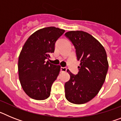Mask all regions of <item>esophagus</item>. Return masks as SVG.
Returning a JSON list of instances; mask_svg holds the SVG:
<instances>
[{"instance_id":"1","label":"esophagus","mask_w":121,"mask_h":121,"mask_svg":"<svg viewBox=\"0 0 121 121\" xmlns=\"http://www.w3.org/2000/svg\"><path fill=\"white\" fill-rule=\"evenodd\" d=\"M60 70H61L62 72H66L67 70V68L66 67H61Z\"/></svg>"}]
</instances>
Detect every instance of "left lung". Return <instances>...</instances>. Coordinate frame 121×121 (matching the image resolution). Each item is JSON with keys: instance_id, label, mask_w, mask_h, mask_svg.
Listing matches in <instances>:
<instances>
[{"instance_id": "left-lung-1", "label": "left lung", "mask_w": 121, "mask_h": 121, "mask_svg": "<svg viewBox=\"0 0 121 121\" xmlns=\"http://www.w3.org/2000/svg\"><path fill=\"white\" fill-rule=\"evenodd\" d=\"M65 35L74 46L80 61L76 75L67 70L70 79L65 84V98L71 103L82 104L98 95L105 80L108 68L106 51L88 33L71 31Z\"/></svg>"}]
</instances>
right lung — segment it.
Here are the masks:
<instances>
[{
    "instance_id": "obj_1",
    "label": "right lung",
    "mask_w": 121,
    "mask_h": 121,
    "mask_svg": "<svg viewBox=\"0 0 121 121\" xmlns=\"http://www.w3.org/2000/svg\"><path fill=\"white\" fill-rule=\"evenodd\" d=\"M65 32L54 26L43 28L32 34L25 42L19 54V81L25 93L36 100L50 96L51 85L57 79L60 67L46 59L54 53L56 40Z\"/></svg>"
}]
</instances>
